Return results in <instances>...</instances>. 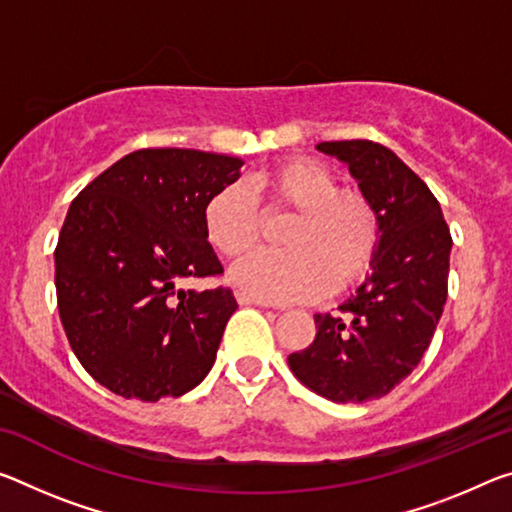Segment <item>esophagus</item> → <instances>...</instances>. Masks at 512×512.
Wrapping results in <instances>:
<instances>
[{
    "mask_svg": "<svg viewBox=\"0 0 512 512\" xmlns=\"http://www.w3.org/2000/svg\"><path fill=\"white\" fill-rule=\"evenodd\" d=\"M237 300H239V305H257V307H271V303H266V300H262V298H255V296H250V294H246V291H237Z\"/></svg>",
    "mask_w": 512,
    "mask_h": 512,
    "instance_id": "obj_1",
    "label": "esophagus"
}]
</instances>
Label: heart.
<instances>
[{"label": "heart", "mask_w": 512, "mask_h": 512, "mask_svg": "<svg viewBox=\"0 0 512 512\" xmlns=\"http://www.w3.org/2000/svg\"><path fill=\"white\" fill-rule=\"evenodd\" d=\"M296 214L282 246L262 250L234 266L230 278L246 294L289 303L314 298L330 285L351 289L376 264L383 223L378 207L358 186H337L321 161L289 157L250 177L248 189L230 184L202 207V230L218 255L239 257L262 239L264 216Z\"/></svg>", "instance_id": "obj_1"}]
</instances>
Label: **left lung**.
Returning a JSON list of instances; mask_svg holds the SVG:
<instances>
[{
  "instance_id": "left-lung-1",
  "label": "left lung",
  "mask_w": 512,
  "mask_h": 512,
  "mask_svg": "<svg viewBox=\"0 0 512 512\" xmlns=\"http://www.w3.org/2000/svg\"><path fill=\"white\" fill-rule=\"evenodd\" d=\"M316 148L346 161L378 207L383 239L358 296L337 314H314V342L291 353L289 367L330 401L364 403L392 392L431 346L449 289L453 241L431 189L385 145L358 139Z\"/></svg>"
}]
</instances>
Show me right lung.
<instances>
[{"instance_id": "add662e5", "label": "right lung", "mask_w": 512, "mask_h": 512, "mask_svg": "<svg viewBox=\"0 0 512 512\" xmlns=\"http://www.w3.org/2000/svg\"><path fill=\"white\" fill-rule=\"evenodd\" d=\"M241 166L227 154L145 148L72 200L54 250L59 316L81 367L113 394L182 396L212 369L237 300L230 287L177 285L223 275L202 207Z\"/></svg>"}]
</instances>
